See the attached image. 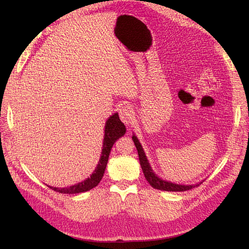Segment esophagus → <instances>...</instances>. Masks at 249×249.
I'll list each match as a JSON object with an SVG mask.
<instances>
[{
    "label": "esophagus",
    "mask_w": 249,
    "mask_h": 249,
    "mask_svg": "<svg viewBox=\"0 0 249 249\" xmlns=\"http://www.w3.org/2000/svg\"><path fill=\"white\" fill-rule=\"evenodd\" d=\"M119 116H120V119H122L125 124H131L134 114H133V110L129 105H125V106L119 109Z\"/></svg>",
    "instance_id": "34e87169"
}]
</instances>
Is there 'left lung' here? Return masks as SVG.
I'll return each mask as SVG.
<instances>
[{"label": "left lung", "mask_w": 249, "mask_h": 249, "mask_svg": "<svg viewBox=\"0 0 249 249\" xmlns=\"http://www.w3.org/2000/svg\"><path fill=\"white\" fill-rule=\"evenodd\" d=\"M132 139L134 141V144L136 146L137 150H138V156H139V161H140V165L143 173H144V177L146 178L147 182L149 183V185L152 186L155 189L158 190H163V191H172V192H182V191H187V190H191L192 188H195L199 186L202 180L199 183L196 184H191V185H184V184H177L170 182V180L167 179H163L162 178H160L157 173L153 170L152 166H150L149 161L147 159V157L144 153V149H143L140 141L138 140L137 136L135 134H133Z\"/></svg>", "instance_id": "left-lung-1"}]
</instances>
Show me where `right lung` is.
Masks as SVG:
<instances>
[{
	"label": "right lung",
	"instance_id": "1",
	"mask_svg": "<svg viewBox=\"0 0 249 249\" xmlns=\"http://www.w3.org/2000/svg\"><path fill=\"white\" fill-rule=\"evenodd\" d=\"M104 132L105 134H104L101 158H100L99 163L96 165L95 169L91 173V176L85 178L84 180H82V182L70 187H64V188H58V187H53V186H48V187H50L51 189L59 193L77 194V193H82V192L91 190L94 187L99 185L101 179L104 177L105 169H106L113 144L117 141V139L123 137L126 132L125 125L124 124V123H122V120L119 119L117 112L114 113V114H112L107 119L106 124H105Z\"/></svg>",
	"mask_w": 249,
	"mask_h": 249
}]
</instances>
